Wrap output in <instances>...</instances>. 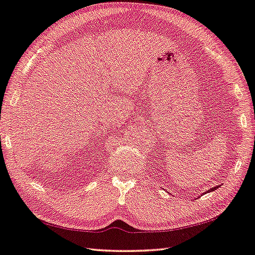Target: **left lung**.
Here are the masks:
<instances>
[{"label": "left lung", "instance_id": "1", "mask_svg": "<svg viewBox=\"0 0 255 255\" xmlns=\"http://www.w3.org/2000/svg\"><path fill=\"white\" fill-rule=\"evenodd\" d=\"M216 189H218V187H214V188H212V189H210V190H209V191H214V190H216Z\"/></svg>", "mask_w": 255, "mask_h": 255}]
</instances>
